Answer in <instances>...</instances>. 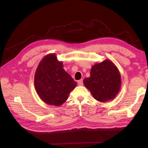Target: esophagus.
I'll use <instances>...</instances> for the list:
<instances>
[{
    "instance_id": "34e87169",
    "label": "esophagus",
    "mask_w": 148,
    "mask_h": 148,
    "mask_svg": "<svg viewBox=\"0 0 148 148\" xmlns=\"http://www.w3.org/2000/svg\"><path fill=\"white\" fill-rule=\"evenodd\" d=\"M78 84L79 85V86H82V85L83 84V81L82 79L79 80V81L78 82Z\"/></svg>"
}]
</instances>
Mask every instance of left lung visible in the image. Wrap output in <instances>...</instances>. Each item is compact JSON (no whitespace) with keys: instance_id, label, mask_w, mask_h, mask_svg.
Returning a JSON list of instances; mask_svg holds the SVG:
<instances>
[{"instance_id":"8db88e82","label":"left lung","mask_w":148,"mask_h":148,"mask_svg":"<svg viewBox=\"0 0 148 148\" xmlns=\"http://www.w3.org/2000/svg\"><path fill=\"white\" fill-rule=\"evenodd\" d=\"M83 83L95 99L104 102L117 96L121 87V77L113 62L106 60L92 66L90 77L85 78Z\"/></svg>"}]
</instances>
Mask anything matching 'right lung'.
Returning a JSON list of instances; mask_svg holds the SVG:
<instances>
[{
	"label": "right lung",
	"instance_id": "right-lung-1",
	"mask_svg": "<svg viewBox=\"0 0 148 148\" xmlns=\"http://www.w3.org/2000/svg\"><path fill=\"white\" fill-rule=\"evenodd\" d=\"M77 84L53 53L43 58L35 72L36 90L41 100L49 105L64 104Z\"/></svg>",
	"mask_w": 148,
	"mask_h": 148
}]
</instances>
